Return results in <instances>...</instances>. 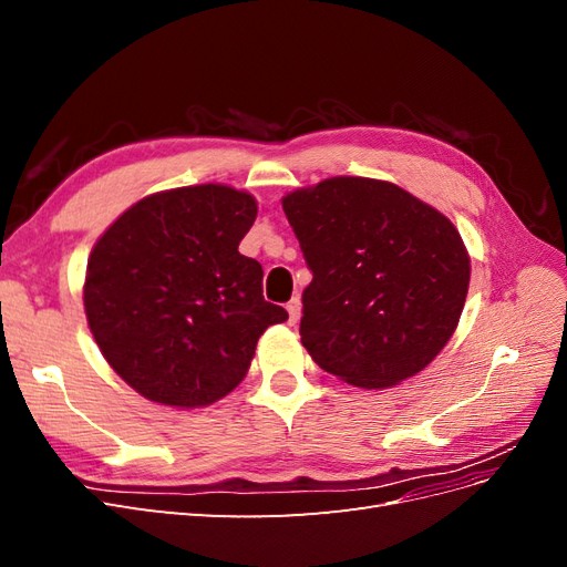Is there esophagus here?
<instances>
[{
	"mask_svg": "<svg viewBox=\"0 0 567 567\" xmlns=\"http://www.w3.org/2000/svg\"><path fill=\"white\" fill-rule=\"evenodd\" d=\"M300 298H290L288 300V305H286V310H288V321L290 323H296L298 319H300Z\"/></svg>",
	"mask_w": 567,
	"mask_h": 567,
	"instance_id": "obj_1",
	"label": "esophagus"
}]
</instances>
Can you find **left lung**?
<instances>
[{
    "instance_id": "8db88e82",
    "label": "left lung",
    "mask_w": 567,
    "mask_h": 567,
    "mask_svg": "<svg viewBox=\"0 0 567 567\" xmlns=\"http://www.w3.org/2000/svg\"><path fill=\"white\" fill-rule=\"evenodd\" d=\"M312 271L302 346L357 388H390L452 338L471 260L452 221L390 182L333 177L284 198Z\"/></svg>"
}]
</instances>
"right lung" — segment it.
<instances>
[{"instance_id": "1", "label": "right lung", "mask_w": 567, "mask_h": 567, "mask_svg": "<svg viewBox=\"0 0 567 567\" xmlns=\"http://www.w3.org/2000/svg\"><path fill=\"white\" fill-rule=\"evenodd\" d=\"M255 215V198L231 186H184L132 205L96 241L84 312L101 354L146 400L225 398L257 338L288 319L262 296V265L238 252Z\"/></svg>"}]
</instances>
